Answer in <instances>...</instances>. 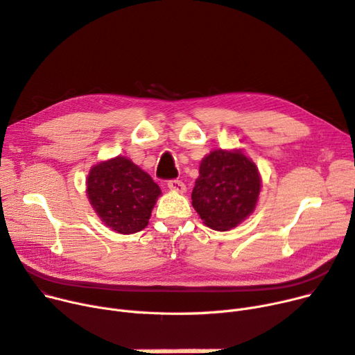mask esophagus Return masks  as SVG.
Here are the masks:
<instances>
[{
    "mask_svg": "<svg viewBox=\"0 0 355 355\" xmlns=\"http://www.w3.org/2000/svg\"><path fill=\"white\" fill-rule=\"evenodd\" d=\"M168 189L175 193H186V184L180 180H171L168 181Z\"/></svg>",
    "mask_w": 355,
    "mask_h": 355,
    "instance_id": "34e87169",
    "label": "esophagus"
}]
</instances>
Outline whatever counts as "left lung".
<instances>
[{"instance_id": "obj_1", "label": "left lung", "mask_w": 355, "mask_h": 355, "mask_svg": "<svg viewBox=\"0 0 355 355\" xmlns=\"http://www.w3.org/2000/svg\"><path fill=\"white\" fill-rule=\"evenodd\" d=\"M261 186L258 166L242 149H214L200 162L191 205L206 226L225 232L254 213Z\"/></svg>"}]
</instances>
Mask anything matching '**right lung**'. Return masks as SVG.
Listing matches in <instances>:
<instances>
[{"label": "right lung", "mask_w": 355, "mask_h": 355, "mask_svg": "<svg viewBox=\"0 0 355 355\" xmlns=\"http://www.w3.org/2000/svg\"><path fill=\"white\" fill-rule=\"evenodd\" d=\"M87 197L100 220L121 235L145 229L158 197V184L126 157H114L92 165Z\"/></svg>", "instance_id": "add662e5"}]
</instances>
